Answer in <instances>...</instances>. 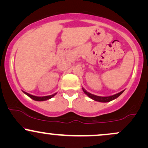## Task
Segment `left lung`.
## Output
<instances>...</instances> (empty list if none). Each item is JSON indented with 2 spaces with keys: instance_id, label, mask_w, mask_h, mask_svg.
<instances>
[{
  "instance_id": "8db88e82",
  "label": "left lung",
  "mask_w": 148,
  "mask_h": 148,
  "mask_svg": "<svg viewBox=\"0 0 148 148\" xmlns=\"http://www.w3.org/2000/svg\"><path fill=\"white\" fill-rule=\"evenodd\" d=\"M83 90H84V93L86 95H87L90 98H91L92 99L95 100V101H99V102H108V101H111L112 100L116 99V98H118L119 96L120 95L122 94V93L123 92L124 90L121 91L120 92H118L117 93V94L115 95H113L112 96H108V97H100V96H97V95H92L91 94V93L88 92L86 90L84 89V88H82Z\"/></svg>"
}]
</instances>
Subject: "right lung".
I'll return each instance as SVG.
<instances>
[{
	"instance_id": "add662e5",
	"label": "right lung",
	"mask_w": 148,
	"mask_h": 148,
	"mask_svg": "<svg viewBox=\"0 0 148 148\" xmlns=\"http://www.w3.org/2000/svg\"><path fill=\"white\" fill-rule=\"evenodd\" d=\"M26 95H28L29 97L33 99V100H35V101H45V100H48L51 98H52L53 97H54L57 93H55V94H53L51 95H49V96H44V97H37V96H34L32 95L28 94V93L25 92H23Z\"/></svg>"
}]
</instances>
